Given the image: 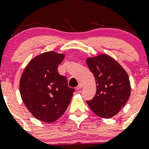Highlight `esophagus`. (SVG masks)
<instances>
[{
	"instance_id": "esophagus-1",
	"label": "esophagus",
	"mask_w": 149,
	"mask_h": 149,
	"mask_svg": "<svg viewBox=\"0 0 149 149\" xmlns=\"http://www.w3.org/2000/svg\"><path fill=\"white\" fill-rule=\"evenodd\" d=\"M82 88H83V84H82V83H80V84L78 85V86L76 87V90H80V89H81Z\"/></svg>"
}]
</instances>
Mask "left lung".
<instances>
[{"label": "left lung", "instance_id": "left-lung-1", "mask_svg": "<svg viewBox=\"0 0 149 149\" xmlns=\"http://www.w3.org/2000/svg\"><path fill=\"white\" fill-rule=\"evenodd\" d=\"M86 63L96 81V94L87 101L91 110L104 118L118 113L130 96L129 76L113 58L102 54L88 58Z\"/></svg>", "mask_w": 149, "mask_h": 149}]
</instances>
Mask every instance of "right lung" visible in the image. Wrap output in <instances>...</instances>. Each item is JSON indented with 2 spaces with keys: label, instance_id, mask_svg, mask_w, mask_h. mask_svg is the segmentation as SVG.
<instances>
[{
  "label": "right lung",
  "instance_id": "right-lung-1",
  "mask_svg": "<svg viewBox=\"0 0 149 149\" xmlns=\"http://www.w3.org/2000/svg\"><path fill=\"white\" fill-rule=\"evenodd\" d=\"M64 54L49 51L32 59L26 66L19 83L24 103L36 118L52 123L66 111L75 90L66 78L58 73Z\"/></svg>",
  "mask_w": 149,
  "mask_h": 149
}]
</instances>
